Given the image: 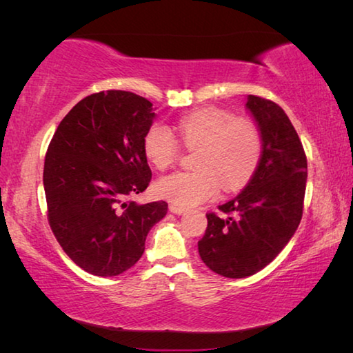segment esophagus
Returning <instances> with one entry per match:
<instances>
[{
	"label": "esophagus",
	"mask_w": 353,
	"mask_h": 353,
	"mask_svg": "<svg viewBox=\"0 0 353 353\" xmlns=\"http://www.w3.org/2000/svg\"><path fill=\"white\" fill-rule=\"evenodd\" d=\"M170 212L174 213V214H182V213L185 212V208L179 207V205H174V204H171V205H170Z\"/></svg>",
	"instance_id": "1"
}]
</instances>
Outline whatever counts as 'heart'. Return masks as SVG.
Returning <instances> with one entry per match:
<instances>
[{
	"instance_id": "obj_1",
	"label": "heart",
	"mask_w": 353,
	"mask_h": 353,
	"mask_svg": "<svg viewBox=\"0 0 353 353\" xmlns=\"http://www.w3.org/2000/svg\"><path fill=\"white\" fill-rule=\"evenodd\" d=\"M176 130L188 149H198L194 166L198 171L174 172L155 183L160 198L182 208L199 205L214 198L221 185L238 190L249 182L261 155L259 124L248 117H235L219 107L185 113ZM143 152L154 168L166 170L177 162L181 145L163 124H152L143 137Z\"/></svg>"
}]
</instances>
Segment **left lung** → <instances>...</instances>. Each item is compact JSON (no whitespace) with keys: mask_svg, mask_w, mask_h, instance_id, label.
<instances>
[{"mask_svg":"<svg viewBox=\"0 0 353 353\" xmlns=\"http://www.w3.org/2000/svg\"><path fill=\"white\" fill-rule=\"evenodd\" d=\"M246 107L261 132L259 166L236 198L207 213L198 243L207 268L223 277L243 279L276 259L302 219L307 155L290 118L270 99L249 94Z\"/></svg>","mask_w":353,"mask_h":353,"instance_id":"8db88e82","label":"left lung"}]
</instances>
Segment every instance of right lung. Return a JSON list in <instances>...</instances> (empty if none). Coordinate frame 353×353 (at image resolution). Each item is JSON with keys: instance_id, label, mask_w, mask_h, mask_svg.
Wrapping results in <instances>:
<instances>
[{"instance_id": "right-lung-1", "label": "right lung", "mask_w": 353, "mask_h": 353, "mask_svg": "<svg viewBox=\"0 0 353 353\" xmlns=\"http://www.w3.org/2000/svg\"><path fill=\"white\" fill-rule=\"evenodd\" d=\"M154 117L152 104L135 93H93L65 115L48 146V223L65 254L93 276L132 268L168 210L165 201H129L151 182L143 137Z\"/></svg>"}]
</instances>
